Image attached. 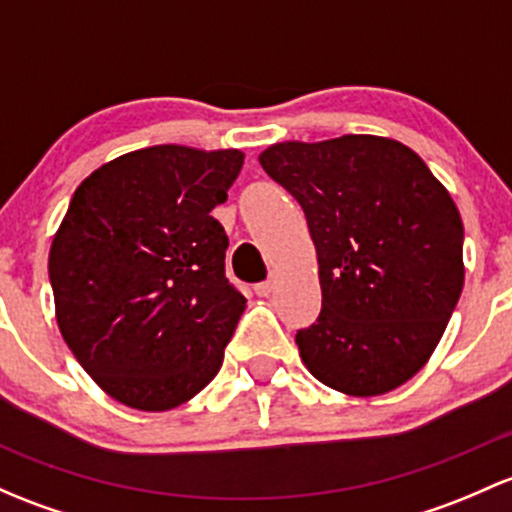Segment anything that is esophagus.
<instances>
[{"mask_svg": "<svg viewBox=\"0 0 512 512\" xmlns=\"http://www.w3.org/2000/svg\"><path fill=\"white\" fill-rule=\"evenodd\" d=\"M274 287H277V279L270 277V279H267V282L257 284L255 294H257V297H270V294L274 292Z\"/></svg>", "mask_w": 512, "mask_h": 512, "instance_id": "34e87169", "label": "esophagus"}]
</instances>
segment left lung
Here are the masks:
<instances>
[{
  "label": "left lung",
  "instance_id": "obj_1",
  "mask_svg": "<svg viewBox=\"0 0 512 512\" xmlns=\"http://www.w3.org/2000/svg\"><path fill=\"white\" fill-rule=\"evenodd\" d=\"M260 164L304 208L321 314L301 363L351 397L405 385L432 358L464 289V223L410 147L375 134L277 142Z\"/></svg>",
  "mask_w": 512,
  "mask_h": 512
}]
</instances>
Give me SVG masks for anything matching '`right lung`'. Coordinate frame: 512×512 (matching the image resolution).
Listing matches in <instances>:
<instances>
[{
	"label": "right lung",
	"mask_w": 512,
	"mask_h": 512,
	"mask_svg": "<svg viewBox=\"0 0 512 512\" xmlns=\"http://www.w3.org/2000/svg\"><path fill=\"white\" fill-rule=\"evenodd\" d=\"M245 154L159 144L75 188L48 252L56 321L85 373L120 405L166 412L218 375L245 297L225 277L211 211Z\"/></svg>",
	"instance_id": "right-lung-1"
}]
</instances>
